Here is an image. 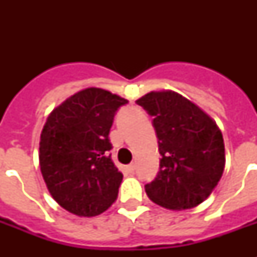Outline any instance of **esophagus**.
I'll use <instances>...</instances> for the list:
<instances>
[{
  "instance_id": "1",
  "label": "esophagus",
  "mask_w": 257,
  "mask_h": 257,
  "mask_svg": "<svg viewBox=\"0 0 257 257\" xmlns=\"http://www.w3.org/2000/svg\"><path fill=\"white\" fill-rule=\"evenodd\" d=\"M135 169H136V165L135 164L126 165V172H128V173H133V172H135Z\"/></svg>"
}]
</instances>
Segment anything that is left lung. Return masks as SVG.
I'll use <instances>...</instances> for the list:
<instances>
[{"mask_svg":"<svg viewBox=\"0 0 257 257\" xmlns=\"http://www.w3.org/2000/svg\"><path fill=\"white\" fill-rule=\"evenodd\" d=\"M153 117L160 172L145 192L171 211L201 204L219 184L225 165L221 131L213 118L173 90L149 92L137 100Z\"/></svg>","mask_w":257,"mask_h":257,"instance_id":"1","label":"left lung"}]
</instances>
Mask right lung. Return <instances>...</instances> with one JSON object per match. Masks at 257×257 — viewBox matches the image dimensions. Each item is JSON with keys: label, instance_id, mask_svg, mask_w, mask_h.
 I'll return each mask as SVG.
<instances>
[{"label": "right lung", "instance_id": "right-lung-1", "mask_svg": "<svg viewBox=\"0 0 257 257\" xmlns=\"http://www.w3.org/2000/svg\"><path fill=\"white\" fill-rule=\"evenodd\" d=\"M128 102L101 88L68 97L46 118L40 137V168L58 205L80 217L106 211L117 199L122 173L113 164L109 131Z\"/></svg>", "mask_w": 257, "mask_h": 257}]
</instances>
